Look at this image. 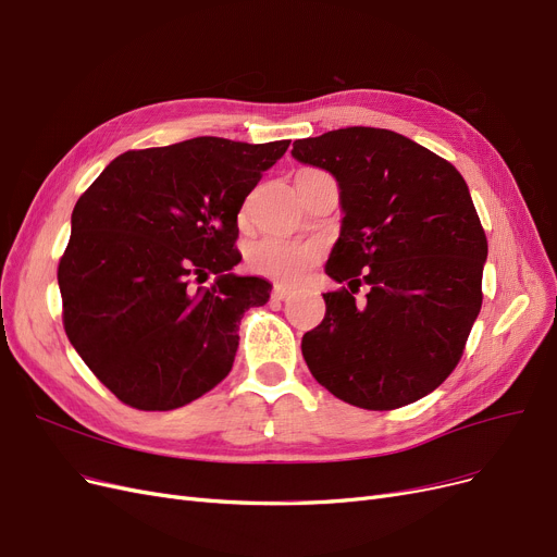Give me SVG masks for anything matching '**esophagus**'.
Returning a JSON list of instances; mask_svg holds the SVG:
<instances>
[{"label":"esophagus","instance_id":"esophagus-1","mask_svg":"<svg viewBox=\"0 0 557 557\" xmlns=\"http://www.w3.org/2000/svg\"><path fill=\"white\" fill-rule=\"evenodd\" d=\"M294 294V289L292 286H286V284H275V289H273V298L275 300H286Z\"/></svg>","mask_w":557,"mask_h":557}]
</instances>
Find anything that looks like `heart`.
Returning a JSON list of instances; mask_svg holds the SVG:
<instances>
[{"label": "heart", "mask_w": 557, "mask_h": 557, "mask_svg": "<svg viewBox=\"0 0 557 557\" xmlns=\"http://www.w3.org/2000/svg\"><path fill=\"white\" fill-rule=\"evenodd\" d=\"M319 259V247L312 243L289 240L282 236H265L257 240L250 252H247V263H250L257 275L271 277L277 282H300Z\"/></svg>", "instance_id": "1"}]
</instances>
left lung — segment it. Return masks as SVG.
<instances>
[{"label": "left lung", "instance_id": "obj_1", "mask_svg": "<svg viewBox=\"0 0 557 557\" xmlns=\"http://www.w3.org/2000/svg\"><path fill=\"white\" fill-rule=\"evenodd\" d=\"M339 183L342 234L325 319L302 335L312 376L337 399L393 410L455 372L482 307L486 234L457 168L413 139L351 126L294 141ZM364 283V301L355 294Z\"/></svg>", "mask_w": 557, "mask_h": 557}]
</instances>
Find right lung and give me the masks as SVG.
Wrapping results in <instances>:
<instances>
[{
	"label": "right lung",
	"instance_id": "add662e5",
	"mask_svg": "<svg viewBox=\"0 0 557 557\" xmlns=\"http://www.w3.org/2000/svg\"><path fill=\"white\" fill-rule=\"evenodd\" d=\"M286 149L195 137L126 151L77 199L57 271L61 319L119 401L174 410L232 372L240 317L273 289L232 273L238 211Z\"/></svg>",
	"mask_w": 557,
	"mask_h": 557
}]
</instances>
